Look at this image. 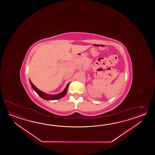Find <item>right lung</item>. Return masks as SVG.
Here are the masks:
<instances>
[{
  "instance_id": "obj_1",
  "label": "right lung",
  "mask_w": 155,
  "mask_h": 155,
  "mask_svg": "<svg viewBox=\"0 0 155 155\" xmlns=\"http://www.w3.org/2000/svg\"><path fill=\"white\" fill-rule=\"evenodd\" d=\"M29 81L31 85L32 86L33 90L42 99L46 100H59V99L63 98V97H64L66 95V93H67V91H68V87H69V86L70 83V82H69L66 85V87L65 88V89L63 90L62 92H60L59 94H56V95H53V94H46V93L41 91V90H40L38 89L36 86L33 84L32 82L30 81V80H29Z\"/></svg>"
}]
</instances>
